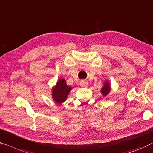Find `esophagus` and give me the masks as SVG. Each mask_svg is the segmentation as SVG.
Listing matches in <instances>:
<instances>
[{
	"label": "esophagus",
	"mask_w": 153,
	"mask_h": 153,
	"mask_svg": "<svg viewBox=\"0 0 153 153\" xmlns=\"http://www.w3.org/2000/svg\"><path fill=\"white\" fill-rule=\"evenodd\" d=\"M80 86H82V87L87 86H88V82H87L86 81H82V82H81V83H80Z\"/></svg>",
	"instance_id": "esophagus-1"
}]
</instances>
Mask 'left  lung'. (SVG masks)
Wrapping results in <instances>:
<instances>
[{"label":"left lung","mask_w":153,"mask_h":153,"mask_svg":"<svg viewBox=\"0 0 153 153\" xmlns=\"http://www.w3.org/2000/svg\"><path fill=\"white\" fill-rule=\"evenodd\" d=\"M111 91V86L110 84V82L108 81H106L104 83V85L102 87V88L101 90V93L103 94V96H107L108 93H110Z\"/></svg>","instance_id":"8db88e82"}]
</instances>
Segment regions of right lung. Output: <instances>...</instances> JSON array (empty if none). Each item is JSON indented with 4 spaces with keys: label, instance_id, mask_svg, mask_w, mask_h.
I'll return each mask as SVG.
<instances>
[{
    "label": "right lung",
    "instance_id": "obj_1",
    "mask_svg": "<svg viewBox=\"0 0 153 153\" xmlns=\"http://www.w3.org/2000/svg\"><path fill=\"white\" fill-rule=\"evenodd\" d=\"M72 88L67 85L66 81L63 78H60L56 82V84L52 88V99L56 103H62L66 101L69 92Z\"/></svg>",
    "mask_w": 153,
    "mask_h": 153
}]
</instances>
